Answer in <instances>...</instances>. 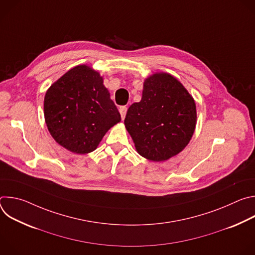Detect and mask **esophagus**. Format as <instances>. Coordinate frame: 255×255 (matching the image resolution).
I'll use <instances>...</instances> for the list:
<instances>
[{
    "label": "esophagus",
    "mask_w": 255,
    "mask_h": 255,
    "mask_svg": "<svg viewBox=\"0 0 255 255\" xmlns=\"http://www.w3.org/2000/svg\"><path fill=\"white\" fill-rule=\"evenodd\" d=\"M119 112H120V114H121V118L124 119V118H125V115H126V113H127V107H125V106L120 107Z\"/></svg>",
    "instance_id": "esophagus-1"
}]
</instances>
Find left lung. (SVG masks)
Returning <instances> with one entry per match:
<instances>
[{
	"instance_id": "left-lung-1",
	"label": "left lung",
	"mask_w": 255,
	"mask_h": 255,
	"mask_svg": "<svg viewBox=\"0 0 255 255\" xmlns=\"http://www.w3.org/2000/svg\"><path fill=\"white\" fill-rule=\"evenodd\" d=\"M196 123L193 97L165 72L145 80L141 101L129 107L124 120L137 152L152 161L167 160L184 150Z\"/></svg>"
}]
</instances>
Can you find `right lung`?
<instances>
[{"label":"right lung","mask_w":255,"mask_h":255,"mask_svg":"<svg viewBox=\"0 0 255 255\" xmlns=\"http://www.w3.org/2000/svg\"><path fill=\"white\" fill-rule=\"evenodd\" d=\"M44 118L54 140L78 154L94 151L107 131L121 121L103 78L86 64L69 69L47 90Z\"/></svg>","instance_id":"1"}]
</instances>
